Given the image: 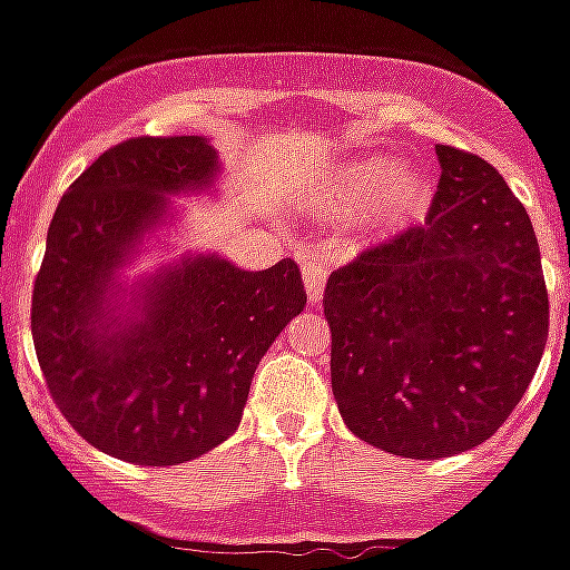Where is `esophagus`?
<instances>
[{
	"label": "esophagus",
	"instance_id": "obj_1",
	"mask_svg": "<svg viewBox=\"0 0 570 570\" xmlns=\"http://www.w3.org/2000/svg\"><path fill=\"white\" fill-rule=\"evenodd\" d=\"M298 259H302V277L304 286H307V298H311V304H320L322 293H325V281H328V259L316 254V250H304Z\"/></svg>",
	"mask_w": 570,
	"mask_h": 570
}]
</instances>
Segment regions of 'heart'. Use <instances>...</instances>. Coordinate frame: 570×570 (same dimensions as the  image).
I'll use <instances>...</instances> for the list:
<instances>
[{"label":"heart","instance_id":"obj_1","mask_svg":"<svg viewBox=\"0 0 570 570\" xmlns=\"http://www.w3.org/2000/svg\"><path fill=\"white\" fill-rule=\"evenodd\" d=\"M325 195L346 213L364 209L366 224L375 230L396 233L429 215L434 180L429 168L411 159H390L384 154L352 156L328 174Z\"/></svg>","mask_w":570,"mask_h":570}]
</instances>
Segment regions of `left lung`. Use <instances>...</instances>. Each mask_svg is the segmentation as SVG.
Returning <instances> with one entry per match:
<instances>
[{"label":"left lung","mask_w":570,"mask_h":570,"mask_svg":"<svg viewBox=\"0 0 570 570\" xmlns=\"http://www.w3.org/2000/svg\"><path fill=\"white\" fill-rule=\"evenodd\" d=\"M423 227L331 272V387L346 425L402 459H450L505 423L548 343L539 239L497 168L434 147Z\"/></svg>","instance_id":"left-lung-1"}]
</instances>
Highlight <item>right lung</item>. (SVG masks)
Returning a JSON list of instances; mask_svg holds the SVG:
<instances>
[{"label": "right lung", "mask_w": 570, "mask_h": 570, "mask_svg": "<svg viewBox=\"0 0 570 570\" xmlns=\"http://www.w3.org/2000/svg\"><path fill=\"white\" fill-rule=\"evenodd\" d=\"M209 138H129L61 197L31 295V337L67 423L120 461L168 468L236 429L250 379L307 304L295 259L245 272L215 250L127 281L124 268L174 224V197L209 195Z\"/></svg>", "instance_id": "obj_1"}]
</instances>
